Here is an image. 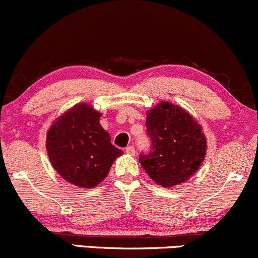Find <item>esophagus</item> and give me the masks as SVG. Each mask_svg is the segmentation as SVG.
<instances>
[{"instance_id":"1","label":"esophagus","mask_w":258,"mask_h":258,"mask_svg":"<svg viewBox=\"0 0 258 258\" xmlns=\"http://www.w3.org/2000/svg\"><path fill=\"white\" fill-rule=\"evenodd\" d=\"M125 152L128 153L130 156H134L135 155V147L134 146H128L125 149Z\"/></svg>"}]
</instances>
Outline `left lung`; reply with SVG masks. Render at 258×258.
<instances>
[{"instance_id":"8db88e82","label":"left lung","mask_w":258,"mask_h":258,"mask_svg":"<svg viewBox=\"0 0 258 258\" xmlns=\"http://www.w3.org/2000/svg\"><path fill=\"white\" fill-rule=\"evenodd\" d=\"M149 152L140 153L141 166L150 178L163 187L184 183L201 166L206 139L198 121L181 107L158 103L146 118Z\"/></svg>"}]
</instances>
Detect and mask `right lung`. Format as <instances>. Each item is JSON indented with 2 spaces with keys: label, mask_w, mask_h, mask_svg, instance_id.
<instances>
[{
  "label": "right lung",
  "mask_w": 258,
  "mask_h": 258,
  "mask_svg": "<svg viewBox=\"0 0 258 258\" xmlns=\"http://www.w3.org/2000/svg\"><path fill=\"white\" fill-rule=\"evenodd\" d=\"M100 113L86 103L72 107L52 124L46 149L59 175L77 186L94 187L106 178L123 151L111 144Z\"/></svg>",
  "instance_id": "obj_1"
}]
</instances>
